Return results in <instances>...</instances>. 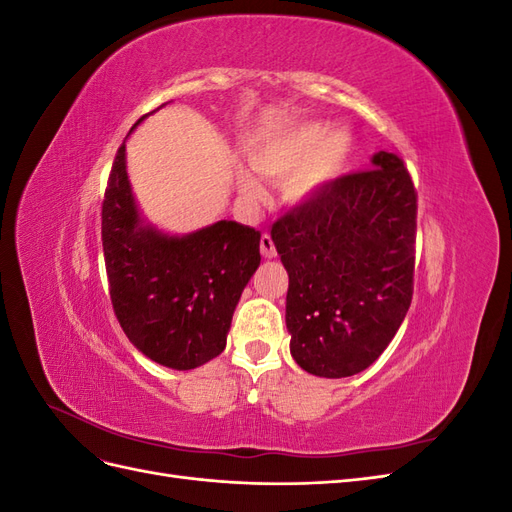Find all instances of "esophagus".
Masks as SVG:
<instances>
[{
  "instance_id": "1",
  "label": "esophagus",
  "mask_w": 512,
  "mask_h": 512,
  "mask_svg": "<svg viewBox=\"0 0 512 512\" xmlns=\"http://www.w3.org/2000/svg\"><path fill=\"white\" fill-rule=\"evenodd\" d=\"M260 252H262V256H265V258H275V254H277L269 232H265V235L260 237Z\"/></svg>"
}]
</instances>
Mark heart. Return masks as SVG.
<instances>
[{
    "label": "heart",
    "mask_w": 512,
    "mask_h": 512,
    "mask_svg": "<svg viewBox=\"0 0 512 512\" xmlns=\"http://www.w3.org/2000/svg\"><path fill=\"white\" fill-rule=\"evenodd\" d=\"M348 156V134L324 130L320 123H297L267 136L252 147L250 162L267 181H282L288 203H305L324 183L337 175ZM247 198H260L262 190L252 177L241 179Z\"/></svg>",
    "instance_id": "1"
}]
</instances>
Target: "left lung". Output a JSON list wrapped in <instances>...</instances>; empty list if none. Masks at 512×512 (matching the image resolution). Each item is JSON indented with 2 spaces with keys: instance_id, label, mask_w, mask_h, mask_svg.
I'll use <instances>...</instances> for the list:
<instances>
[{
  "instance_id": "1",
  "label": "left lung",
  "mask_w": 512,
  "mask_h": 512,
  "mask_svg": "<svg viewBox=\"0 0 512 512\" xmlns=\"http://www.w3.org/2000/svg\"><path fill=\"white\" fill-rule=\"evenodd\" d=\"M371 162L327 181L271 228L290 277V354L322 378L367 369L412 303L416 188L395 153Z\"/></svg>"
}]
</instances>
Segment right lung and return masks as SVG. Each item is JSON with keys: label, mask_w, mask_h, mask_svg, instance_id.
<instances>
[{"label": "right lung", "mask_w": 512, "mask_h": 512, "mask_svg": "<svg viewBox=\"0 0 512 512\" xmlns=\"http://www.w3.org/2000/svg\"><path fill=\"white\" fill-rule=\"evenodd\" d=\"M102 250L123 333L151 361L194 369L226 348L241 292L260 265V232L228 220L185 237L145 226L123 141L102 200Z\"/></svg>", "instance_id": "add662e5"}]
</instances>
